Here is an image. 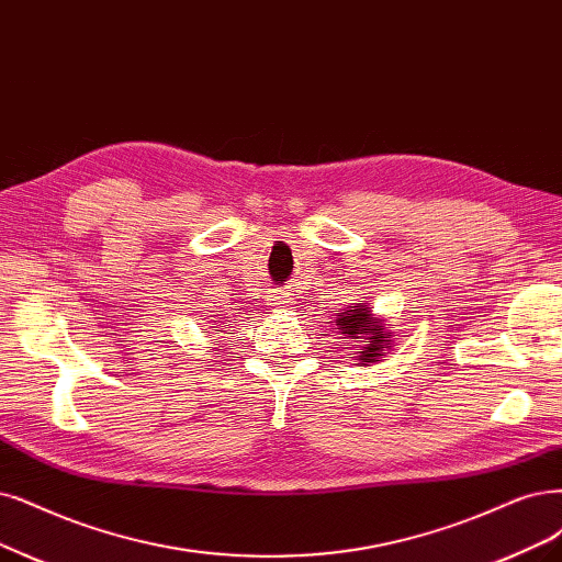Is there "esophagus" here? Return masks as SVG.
Listing matches in <instances>:
<instances>
[{
  "mask_svg": "<svg viewBox=\"0 0 562 562\" xmlns=\"http://www.w3.org/2000/svg\"><path fill=\"white\" fill-rule=\"evenodd\" d=\"M286 303H289V301H284V299H276V305H278V307H284Z\"/></svg>",
  "mask_w": 562,
  "mask_h": 562,
  "instance_id": "34e87169",
  "label": "esophagus"
}]
</instances>
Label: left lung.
<instances>
[{
	"label": "left lung",
	"mask_w": 562,
	"mask_h": 562,
	"mask_svg": "<svg viewBox=\"0 0 562 562\" xmlns=\"http://www.w3.org/2000/svg\"><path fill=\"white\" fill-rule=\"evenodd\" d=\"M336 334H342L351 340V347H357V357H351L361 366L378 363L386 357V351L393 347V330L384 317H378L366 303L349 305L345 313H338Z\"/></svg>",
	"instance_id": "obj_1"
}]
</instances>
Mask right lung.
Wrapping results in <instances>:
<instances>
[{"label": "right lung", "mask_w": 562, "mask_h": 562, "mask_svg": "<svg viewBox=\"0 0 562 562\" xmlns=\"http://www.w3.org/2000/svg\"><path fill=\"white\" fill-rule=\"evenodd\" d=\"M213 328H217V326H213Z\"/></svg>", "instance_id": "right-lung-1"}]
</instances>
